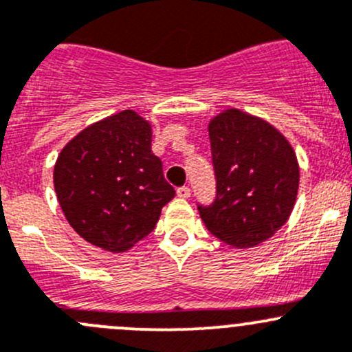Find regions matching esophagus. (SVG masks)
Instances as JSON below:
<instances>
[{
  "label": "esophagus",
  "mask_w": 352,
  "mask_h": 352,
  "mask_svg": "<svg viewBox=\"0 0 352 352\" xmlns=\"http://www.w3.org/2000/svg\"><path fill=\"white\" fill-rule=\"evenodd\" d=\"M176 193H178L179 199H188V197H190V188H188V186H182V188L176 190Z\"/></svg>",
  "instance_id": "34e87169"
}]
</instances>
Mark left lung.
<instances>
[{
    "label": "left lung",
    "mask_w": 352,
    "mask_h": 352,
    "mask_svg": "<svg viewBox=\"0 0 352 352\" xmlns=\"http://www.w3.org/2000/svg\"><path fill=\"white\" fill-rule=\"evenodd\" d=\"M216 200L199 206L206 228L235 249L266 242L292 214L299 162L289 140L261 117L228 109L209 122Z\"/></svg>",
    "instance_id": "1"
}]
</instances>
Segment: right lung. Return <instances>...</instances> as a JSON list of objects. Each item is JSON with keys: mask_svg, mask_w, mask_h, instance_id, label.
<instances>
[{"mask_svg": "<svg viewBox=\"0 0 352 352\" xmlns=\"http://www.w3.org/2000/svg\"><path fill=\"white\" fill-rule=\"evenodd\" d=\"M53 185L79 236L109 252L145 239L176 192L152 152V126L122 110L82 129L62 148Z\"/></svg>", "mask_w": 352, "mask_h": 352, "instance_id": "right-lung-1", "label": "right lung"}]
</instances>
